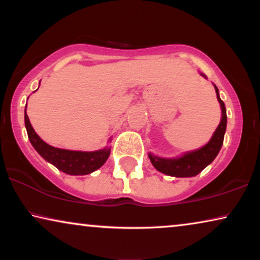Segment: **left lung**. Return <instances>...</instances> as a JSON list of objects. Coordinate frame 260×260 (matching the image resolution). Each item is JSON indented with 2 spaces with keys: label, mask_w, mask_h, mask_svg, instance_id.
Here are the masks:
<instances>
[{
  "label": "left lung",
  "mask_w": 260,
  "mask_h": 260,
  "mask_svg": "<svg viewBox=\"0 0 260 260\" xmlns=\"http://www.w3.org/2000/svg\"><path fill=\"white\" fill-rule=\"evenodd\" d=\"M201 76L206 77L205 74ZM215 92L218 101L221 106V120L220 124L216 127V130L213 134V136L209 142L204 147L198 149V150L189 151L183 154L182 156L177 158H162L158 156H154L152 154H149V158L158 172H161L166 175L175 176V177H191L198 175L201 173L206 167L214 161L216 155L219 154L220 149L222 147L223 143V136L226 133V124H227V115H226V108L223 102L220 99L219 90L215 86Z\"/></svg>",
  "instance_id": "obj_1"
}]
</instances>
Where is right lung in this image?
Returning a JSON list of instances; mask_svg holds the SVG:
<instances>
[{"instance_id": "1", "label": "right lung", "mask_w": 260, "mask_h": 260, "mask_svg": "<svg viewBox=\"0 0 260 260\" xmlns=\"http://www.w3.org/2000/svg\"><path fill=\"white\" fill-rule=\"evenodd\" d=\"M24 124H26L28 138L39 155L69 175H87L93 173L94 170L101 168L109 158L111 150L109 147L97 151H74L54 148L47 144L34 131L26 109H24Z\"/></svg>"}]
</instances>
